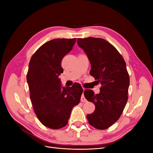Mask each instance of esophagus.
I'll return each mask as SVG.
<instances>
[{
  "mask_svg": "<svg viewBox=\"0 0 153 153\" xmlns=\"http://www.w3.org/2000/svg\"><path fill=\"white\" fill-rule=\"evenodd\" d=\"M84 90H85V89H84ZM81 101H82V102H86V101H87L86 99L85 98L84 94H83L82 95V96H81Z\"/></svg>",
  "mask_w": 153,
  "mask_h": 153,
  "instance_id": "1",
  "label": "esophagus"
}]
</instances>
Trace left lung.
Returning <instances> with one entry per match:
<instances>
[{
  "mask_svg": "<svg viewBox=\"0 0 153 153\" xmlns=\"http://www.w3.org/2000/svg\"><path fill=\"white\" fill-rule=\"evenodd\" d=\"M77 43L89 59L90 75L101 85L99 94L87 89L86 100L95 105L87 118L92 126L105 129L121 116L128 101L129 78L126 64L117 50L102 38H78Z\"/></svg>",
  "mask_w": 153,
  "mask_h": 153,
  "instance_id": "8db88e82",
  "label": "left lung"
}]
</instances>
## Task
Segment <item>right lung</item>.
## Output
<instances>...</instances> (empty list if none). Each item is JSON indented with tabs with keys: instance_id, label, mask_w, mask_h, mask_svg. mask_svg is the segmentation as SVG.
<instances>
[{
	"instance_id": "add662e5",
	"label": "right lung",
	"mask_w": 153,
	"mask_h": 153,
	"mask_svg": "<svg viewBox=\"0 0 153 153\" xmlns=\"http://www.w3.org/2000/svg\"><path fill=\"white\" fill-rule=\"evenodd\" d=\"M76 40H50L37 50L29 64L27 81L32 104L37 117L49 128L65 126L73 108L80 103L81 85L75 83L71 87H64L59 78L63 73L62 59L71 51Z\"/></svg>"
}]
</instances>
